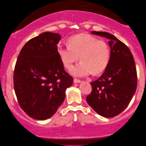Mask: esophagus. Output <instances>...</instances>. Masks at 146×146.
<instances>
[{
  "instance_id": "1",
  "label": "esophagus",
  "mask_w": 146,
  "mask_h": 146,
  "mask_svg": "<svg viewBox=\"0 0 146 146\" xmlns=\"http://www.w3.org/2000/svg\"><path fill=\"white\" fill-rule=\"evenodd\" d=\"M74 83H80V82H81V80H79V79L74 78Z\"/></svg>"
}]
</instances>
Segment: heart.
<instances>
[{
	"mask_svg": "<svg viewBox=\"0 0 146 146\" xmlns=\"http://www.w3.org/2000/svg\"><path fill=\"white\" fill-rule=\"evenodd\" d=\"M58 54L64 67L70 69L79 59L81 62L72 68L76 76H85L92 72H102L108 64L110 50L107 42L88 34H80L70 38L68 46H59Z\"/></svg>",
	"mask_w": 146,
	"mask_h": 146,
	"instance_id": "obj_1",
	"label": "heart"
}]
</instances>
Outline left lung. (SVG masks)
<instances>
[{
	"label": "left lung",
	"mask_w": 146,
	"mask_h": 146,
	"mask_svg": "<svg viewBox=\"0 0 146 146\" xmlns=\"http://www.w3.org/2000/svg\"><path fill=\"white\" fill-rule=\"evenodd\" d=\"M92 33L109 39L111 50L104 72L90 83L92 90L86 101L98 114L112 117L126 108L136 90L135 61L128 47L114 36L105 32Z\"/></svg>",
	"instance_id": "left-lung-1"
}]
</instances>
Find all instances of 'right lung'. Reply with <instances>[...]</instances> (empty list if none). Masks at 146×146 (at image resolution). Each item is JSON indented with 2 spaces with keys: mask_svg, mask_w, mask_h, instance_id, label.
Masks as SVG:
<instances>
[{
  "mask_svg": "<svg viewBox=\"0 0 146 146\" xmlns=\"http://www.w3.org/2000/svg\"><path fill=\"white\" fill-rule=\"evenodd\" d=\"M59 34L46 32L29 40L18 56L14 70V88L20 106L38 120L54 114L63 103L73 78L64 68L58 54Z\"/></svg>",
  "mask_w": 146,
  "mask_h": 146,
  "instance_id": "add662e5",
  "label": "right lung"
}]
</instances>
